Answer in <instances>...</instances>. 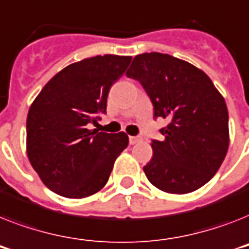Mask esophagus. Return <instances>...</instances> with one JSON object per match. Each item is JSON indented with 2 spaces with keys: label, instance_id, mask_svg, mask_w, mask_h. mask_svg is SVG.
I'll return each instance as SVG.
<instances>
[{
  "label": "esophagus",
  "instance_id": "esophagus-1",
  "mask_svg": "<svg viewBox=\"0 0 249 249\" xmlns=\"http://www.w3.org/2000/svg\"><path fill=\"white\" fill-rule=\"evenodd\" d=\"M141 141H142L141 137H129V143H130V144H137V143H139Z\"/></svg>",
  "mask_w": 249,
  "mask_h": 249
}]
</instances>
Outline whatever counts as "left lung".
Listing matches in <instances>:
<instances>
[{
    "label": "left lung",
    "instance_id": "obj_1",
    "mask_svg": "<svg viewBox=\"0 0 249 249\" xmlns=\"http://www.w3.org/2000/svg\"><path fill=\"white\" fill-rule=\"evenodd\" d=\"M138 80L155 108L167 120L152 139L145 177L167 193L197 191L217 173L229 147V116L224 97L198 68L170 54L135 56L126 71Z\"/></svg>",
    "mask_w": 249,
    "mask_h": 249
}]
</instances>
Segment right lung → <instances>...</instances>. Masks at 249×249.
Segmentation results:
<instances>
[{
	"label": "right lung",
	"mask_w": 249,
	"mask_h": 249,
	"mask_svg": "<svg viewBox=\"0 0 249 249\" xmlns=\"http://www.w3.org/2000/svg\"><path fill=\"white\" fill-rule=\"evenodd\" d=\"M130 56L105 54L57 72L34 100L26 118V152L48 189L84 198L106 185L115 160L128 147L125 133L108 134L87 125L106 114L111 86Z\"/></svg>",
	"instance_id": "right-lung-1"
}]
</instances>
